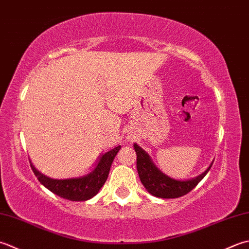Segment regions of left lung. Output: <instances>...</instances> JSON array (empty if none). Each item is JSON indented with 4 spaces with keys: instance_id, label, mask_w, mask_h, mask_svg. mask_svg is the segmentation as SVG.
Here are the masks:
<instances>
[{
    "instance_id": "1",
    "label": "left lung",
    "mask_w": 249,
    "mask_h": 249,
    "mask_svg": "<svg viewBox=\"0 0 249 249\" xmlns=\"http://www.w3.org/2000/svg\"><path fill=\"white\" fill-rule=\"evenodd\" d=\"M136 156V167L142 184L149 192L151 196L162 199H175L188 194L203 179L207 172L210 171L212 164L207 167L205 172H203L199 176L194 178L179 180L172 178V177L164 174L151 160L150 156L140 147L138 144L133 145Z\"/></svg>"
}]
</instances>
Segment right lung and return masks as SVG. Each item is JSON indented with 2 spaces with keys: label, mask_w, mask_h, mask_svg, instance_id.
Instances as JSON below:
<instances>
[{
  "label": "right lung",
  "mask_w": 249,
  "mask_h": 249,
  "mask_svg": "<svg viewBox=\"0 0 249 249\" xmlns=\"http://www.w3.org/2000/svg\"><path fill=\"white\" fill-rule=\"evenodd\" d=\"M120 148L121 146H117L103 154L90 173L84 176L73 177V178H52V177L40 173L32 164L31 161H30V164H31L33 173L37 177L40 184L46 187L53 194L70 201H87L98 194L105 184L111 163Z\"/></svg>",
  "instance_id": "1"
}]
</instances>
